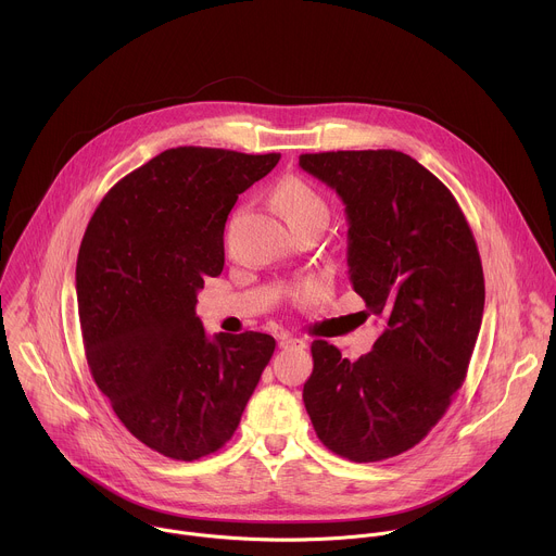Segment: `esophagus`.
<instances>
[{
	"mask_svg": "<svg viewBox=\"0 0 556 556\" xmlns=\"http://www.w3.org/2000/svg\"><path fill=\"white\" fill-rule=\"evenodd\" d=\"M279 348H281V350H303V348H307V343H305L303 339L281 337V339H279Z\"/></svg>",
	"mask_w": 556,
	"mask_h": 556,
	"instance_id": "34e87169",
	"label": "esophagus"
}]
</instances>
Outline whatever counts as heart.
<instances>
[{
    "label": "heart",
    "instance_id": "obj_1",
    "mask_svg": "<svg viewBox=\"0 0 556 556\" xmlns=\"http://www.w3.org/2000/svg\"><path fill=\"white\" fill-rule=\"evenodd\" d=\"M273 200L288 224H296L303 219L328 222V217H330V206H328L326 198L316 191L309 182L294 178V176H290L277 185ZM309 290H312L309 286H303L296 292V296H305Z\"/></svg>",
    "mask_w": 556,
    "mask_h": 556
}]
</instances>
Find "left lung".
Returning a JSON list of instances; mask_svg holds the SVG:
<instances>
[{
	"instance_id": "obj_1",
	"label": "left lung",
	"mask_w": 556,
	"mask_h": 556,
	"mask_svg": "<svg viewBox=\"0 0 556 556\" xmlns=\"http://www.w3.org/2000/svg\"><path fill=\"white\" fill-rule=\"evenodd\" d=\"M299 167L343 200L352 286L384 321L358 361L312 343L305 412L332 453L380 462L416 446L466 378L484 314L480 251L453 193L403 151L301 153Z\"/></svg>"
}]
</instances>
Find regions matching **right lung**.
I'll return each instance as SVG.
<instances>
[{
    "mask_svg": "<svg viewBox=\"0 0 556 556\" xmlns=\"http://www.w3.org/2000/svg\"><path fill=\"white\" fill-rule=\"evenodd\" d=\"M281 153L176 147L116 182L76 260L86 358L114 414L149 448L193 462L242 420L275 339L206 337L198 290L224 268V224L237 195Z\"/></svg>",
    "mask_w": 556,
    "mask_h": 556,
    "instance_id": "right-lung-1",
    "label": "right lung"
}]
</instances>
